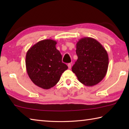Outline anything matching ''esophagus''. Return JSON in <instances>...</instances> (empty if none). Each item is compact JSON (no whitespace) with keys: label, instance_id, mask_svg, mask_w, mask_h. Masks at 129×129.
Listing matches in <instances>:
<instances>
[{"label":"esophagus","instance_id":"esophagus-1","mask_svg":"<svg viewBox=\"0 0 129 129\" xmlns=\"http://www.w3.org/2000/svg\"><path fill=\"white\" fill-rule=\"evenodd\" d=\"M68 67L69 69H71V63H69V64H68Z\"/></svg>","mask_w":129,"mask_h":129}]
</instances>
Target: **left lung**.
<instances>
[{"label":"left lung","instance_id":"left-lung-1","mask_svg":"<svg viewBox=\"0 0 129 129\" xmlns=\"http://www.w3.org/2000/svg\"><path fill=\"white\" fill-rule=\"evenodd\" d=\"M78 59L72 67L78 81L84 85L93 86L105 77L109 65L108 52L95 39L85 37L76 44Z\"/></svg>","mask_w":129,"mask_h":129}]
</instances>
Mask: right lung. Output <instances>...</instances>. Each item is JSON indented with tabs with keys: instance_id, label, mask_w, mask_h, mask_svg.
Wrapping results in <instances>:
<instances>
[{
	"instance_id": "obj_1",
	"label": "right lung",
	"mask_w": 129,
	"mask_h": 129,
	"mask_svg": "<svg viewBox=\"0 0 129 129\" xmlns=\"http://www.w3.org/2000/svg\"><path fill=\"white\" fill-rule=\"evenodd\" d=\"M57 41L52 39L43 40L28 50L25 66L28 75L32 82L44 89L56 85L61 76L68 69L62 62V56L56 49Z\"/></svg>"
}]
</instances>
